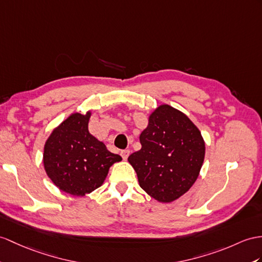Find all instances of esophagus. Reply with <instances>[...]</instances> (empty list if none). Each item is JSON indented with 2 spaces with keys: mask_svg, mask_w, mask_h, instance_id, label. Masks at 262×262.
Here are the masks:
<instances>
[{
  "mask_svg": "<svg viewBox=\"0 0 262 262\" xmlns=\"http://www.w3.org/2000/svg\"><path fill=\"white\" fill-rule=\"evenodd\" d=\"M120 155L123 158V160H126L127 157H129V155H130V150H122Z\"/></svg>",
  "mask_w": 262,
  "mask_h": 262,
  "instance_id": "esophagus-1",
  "label": "esophagus"
}]
</instances>
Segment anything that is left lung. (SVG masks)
<instances>
[{
    "label": "left lung",
    "mask_w": 262,
    "mask_h": 262,
    "mask_svg": "<svg viewBox=\"0 0 262 262\" xmlns=\"http://www.w3.org/2000/svg\"><path fill=\"white\" fill-rule=\"evenodd\" d=\"M140 142L142 148L127 158L140 187L162 203L188 192L206 155L205 140L188 116L169 104L159 105L149 116Z\"/></svg>",
    "instance_id": "left-lung-1"
}]
</instances>
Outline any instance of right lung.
<instances>
[{
	"label": "right lung",
	"instance_id": "1",
	"mask_svg": "<svg viewBox=\"0 0 262 262\" xmlns=\"http://www.w3.org/2000/svg\"><path fill=\"white\" fill-rule=\"evenodd\" d=\"M91 110L74 112L54 127L47 139L43 165L63 192L84 196L103 184L111 165L122 160L89 132Z\"/></svg>",
	"mask_w": 262,
	"mask_h": 262
}]
</instances>
